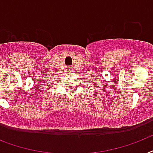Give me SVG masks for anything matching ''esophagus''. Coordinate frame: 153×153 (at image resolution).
I'll list each match as a JSON object with an SVG mask.
<instances>
[{
  "instance_id": "esophagus-1",
  "label": "esophagus",
  "mask_w": 153,
  "mask_h": 153,
  "mask_svg": "<svg viewBox=\"0 0 153 153\" xmlns=\"http://www.w3.org/2000/svg\"><path fill=\"white\" fill-rule=\"evenodd\" d=\"M69 70H70V69H69Z\"/></svg>"
}]
</instances>
